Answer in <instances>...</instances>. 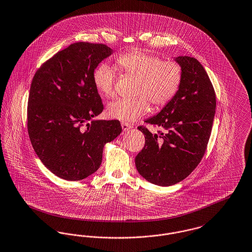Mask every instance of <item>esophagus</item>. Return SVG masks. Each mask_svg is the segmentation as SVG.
I'll use <instances>...</instances> for the list:
<instances>
[{"label": "esophagus", "instance_id": "1", "mask_svg": "<svg viewBox=\"0 0 252 252\" xmlns=\"http://www.w3.org/2000/svg\"><path fill=\"white\" fill-rule=\"evenodd\" d=\"M121 126H122V128H123L124 131H128V130L132 127L130 125H128V124H126V123H122Z\"/></svg>", "mask_w": 252, "mask_h": 252}]
</instances>
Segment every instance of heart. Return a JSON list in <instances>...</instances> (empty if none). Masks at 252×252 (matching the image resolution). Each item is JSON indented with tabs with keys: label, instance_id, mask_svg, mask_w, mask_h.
Wrapping results in <instances>:
<instances>
[{
	"label": "heart",
	"instance_id": "b5f03b06",
	"mask_svg": "<svg viewBox=\"0 0 252 252\" xmlns=\"http://www.w3.org/2000/svg\"><path fill=\"white\" fill-rule=\"evenodd\" d=\"M126 75L138 79L137 98L118 99L109 103L106 114L109 118L132 123L142 118L149 109V103L156 108L168 104L177 94L183 79V69L174 61H163L159 56L141 49L120 55L116 60ZM116 76L111 66L100 63L93 72V83L105 98L115 95Z\"/></svg>",
	"mask_w": 252,
	"mask_h": 252
}]
</instances>
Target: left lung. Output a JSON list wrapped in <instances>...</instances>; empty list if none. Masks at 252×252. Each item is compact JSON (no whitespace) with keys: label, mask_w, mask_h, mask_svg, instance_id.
<instances>
[{"label":"left lung","mask_w":252,"mask_h":252,"mask_svg":"<svg viewBox=\"0 0 252 252\" xmlns=\"http://www.w3.org/2000/svg\"><path fill=\"white\" fill-rule=\"evenodd\" d=\"M183 79L175 97L146 123L163 131L139 126L145 147L135 158L138 172L149 183L168 187L188 177L201 162L211 133L216 95L204 66L189 56L175 58Z\"/></svg>","instance_id":"8db88e82"}]
</instances>
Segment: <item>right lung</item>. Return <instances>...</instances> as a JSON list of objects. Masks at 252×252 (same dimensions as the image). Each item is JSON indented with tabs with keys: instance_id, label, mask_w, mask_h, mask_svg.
<instances>
[{
	"instance_id": "obj_1",
	"label": "right lung",
	"mask_w": 252,
	"mask_h": 252,
	"mask_svg": "<svg viewBox=\"0 0 252 252\" xmlns=\"http://www.w3.org/2000/svg\"><path fill=\"white\" fill-rule=\"evenodd\" d=\"M112 52L103 44L75 43L47 60L33 77L30 141L45 167L63 180L80 181L98 170L104 145L122 132L118 120H92L104 109L93 72Z\"/></svg>"
}]
</instances>
